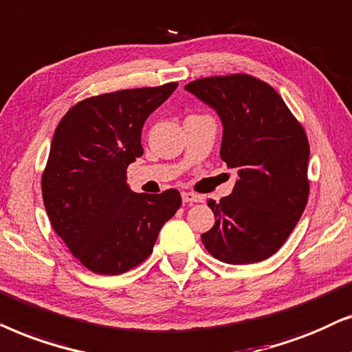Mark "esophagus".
I'll return each instance as SVG.
<instances>
[{"instance_id":"esophagus-1","label":"esophagus","mask_w":352,"mask_h":352,"mask_svg":"<svg viewBox=\"0 0 352 352\" xmlns=\"http://www.w3.org/2000/svg\"><path fill=\"white\" fill-rule=\"evenodd\" d=\"M182 199H184V203H186V204L201 203V201H203V198H201L199 195L191 193V191H184V193H182Z\"/></svg>"}]
</instances>
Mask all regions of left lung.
<instances>
[{"label": "left lung", "mask_w": 352, "mask_h": 352, "mask_svg": "<svg viewBox=\"0 0 352 352\" xmlns=\"http://www.w3.org/2000/svg\"><path fill=\"white\" fill-rule=\"evenodd\" d=\"M186 91L217 112L220 157L238 179L232 195L208 201L215 223L201 235L215 259L254 264L275 254L309 196V143L282 96L251 75L198 78Z\"/></svg>", "instance_id": "1"}]
</instances>
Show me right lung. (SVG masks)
<instances>
[{"label":"right lung","instance_id":"obj_1","mask_svg":"<svg viewBox=\"0 0 352 352\" xmlns=\"http://www.w3.org/2000/svg\"><path fill=\"white\" fill-rule=\"evenodd\" d=\"M177 87L88 98L56 129L41 177L45 209L70 252L95 274L119 275L142 264L182 206L177 190L135 193L125 173L143 154L144 122Z\"/></svg>","mask_w":352,"mask_h":352}]
</instances>
